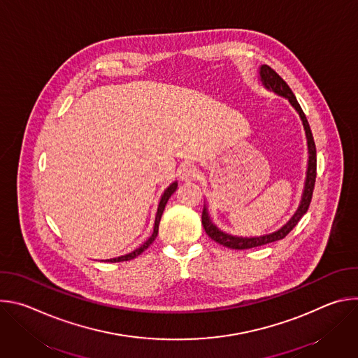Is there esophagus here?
<instances>
[{
    "instance_id": "1",
    "label": "esophagus",
    "mask_w": 358,
    "mask_h": 358,
    "mask_svg": "<svg viewBox=\"0 0 358 358\" xmlns=\"http://www.w3.org/2000/svg\"><path fill=\"white\" fill-rule=\"evenodd\" d=\"M199 171L195 166H191V164H185L181 167L180 170V178L184 180V181H192L198 177Z\"/></svg>"
}]
</instances>
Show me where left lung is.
Returning a JSON list of instances; mask_svg holds the SVG:
<instances>
[{"instance_id":"left-lung-1","label":"left lung","mask_w":358,"mask_h":358,"mask_svg":"<svg viewBox=\"0 0 358 358\" xmlns=\"http://www.w3.org/2000/svg\"><path fill=\"white\" fill-rule=\"evenodd\" d=\"M259 82L262 83V86L266 90H271V92L276 93L278 96H282V97L287 99L290 106L297 112V115L301 120L303 129H304L306 140H308V155H309L308 170H306L303 192H301V198H300V203H299L297 210L294 211L292 218L283 227H280L278 231L271 232V234H265V235H259V236H236V235H231L228 232H224L222 229H220L213 222V220L210 217V213H208L207 203H203V210H202V227H203V229H206L207 235L211 239H214L220 245L231 248V249H249V248L261 246V245H266V243L283 239L297 225L300 218L306 213H308L310 201H312V195H313V189H315L317 159H316V145H315L313 134H312L308 119H306V116H304V113H303V110L299 105L296 96L293 94L292 89L287 86V83L271 66L261 65V68H259Z\"/></svg>"}]
</instances>
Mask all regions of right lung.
<instances>
[{
	"mask_svg": "<svg viewBox=\"0 0 358 358\" xmlns=\"http://www.w3.org/2000/svg\"><path fill=\"white\" fill-rule=\"evenodd\" d=\"M178 187V182L174 181L171 182L163 192L162 198H160V202H159V207H157V213H156V220H155V228H152V234L150 235V238L147 241H144L137 249L131 250L130 253H126V255H122V257H117V258H112V259H106V262H123V261H130V259H134L136 257H138L140 253H143L151 243L152 241H155L157 238V234H159V225H160V220H162V215H163V211L166 208V203L167 201L170 199V196L176 192Z\"/></svg>",
	"mask_w": 358,
	"mask_h": 358,
	"instance_id": "right-lung-1",
	"label": "right lung"
}]
</instances>
